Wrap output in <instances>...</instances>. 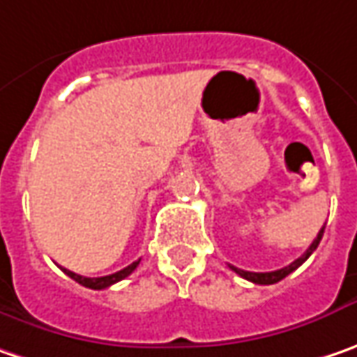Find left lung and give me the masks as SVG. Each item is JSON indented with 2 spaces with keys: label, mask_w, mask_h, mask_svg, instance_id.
Returning a JSON list of instances; mask_svg holds the SVG:
<instances>
[{
  "label": "left lung",
  "mask_w": 357,
  "mask_h": 357,
  "mask_svg": "<svg viewBox=\"0 0 357 357\" xmlns=\"http://www.w3.org/2000/svg\"><path fill=\"white\" fill-rule=\"evenodd\" d=\"M321 236H324V227L319 229L318 238L312 241V245L305 250V254L302 257H298L296 261H291L289 266L286 268H282V270H275V271H264V273H259V271H245V270H240V268H236V266H229L231 270L236 271L238 275H241L243 280H248V282H254V284H259V286H270V284H278L280 280H284L286 275H289L294 270H298L300 266H302L303 261L307 259V257L312 256L314 252H316V248L319 245V240H321Z\"/></svg>",
  "instance_id": "obj_1"
}]
</instances>
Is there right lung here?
I'll return each mask as SVG.
<instances>
[{
  "mask_svg": "<svg viewBox=\"0 0 357 357\" xmlns=\"http://www.w3.org/2000/svg\"><path fill=\"white\" fill-rule=\"evenodd\" d=\"M137 266H139V259H137V261H133V264H130L128 268L116 271V273H109V275H103V278H86V275L73 273V271L66 270V268H61V270H63V273H68L71 280H75L77 284H82V286L91 287V289H103V287L114 286V284H117V282H121L123 278H128V275H130Z\"/></svg>",
  "mask_w": 357,
  "mask_h": 357,
  "instance_id": "1",
  "label": "right lung"
}]
</instances>
